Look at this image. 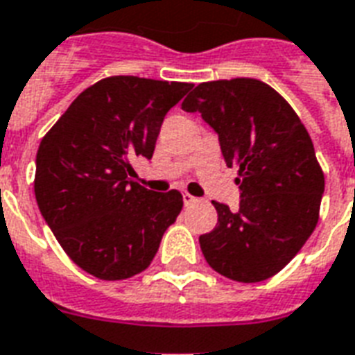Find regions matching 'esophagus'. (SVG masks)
I'll list each match as a JSON object with an SVG mask.
<instances>
[{
    "mask_svg": "<svg viewBox=\"0 0 355 355\" xmlns=\"http://www.w3.org/2000/svg\"><path fill=\"white\" fill-rule=\"evenodd\" d=\"M194 202H196V198H194L193 194L183 193V204H185V206H191V204H194Z\"/></svg>",
    "mask_w": 355,
    "mask_h": 355,
    "instance_id": "obj_1",
    "label": "esophagus"
}]
</instances>
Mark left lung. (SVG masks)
I'll return each mask as SVG.
<instances>
[{
	"label": "left lung",
	"instance_id": "8db88e82",
	"mask_svg": "<svg viewBox=\"0 0 355 355\" xmlns=\"http://www.w3.org/2000/svg\"><path fill=\"white\" fill-rule=\"evenodd\" d=\"M218 135L228 166L239 170V209L220 202L217 226L200 249L217 273L260 282L279 273L316 228L324 172L294 108L254 78L204 82L181 103Z\"/></svg>",
	"mask_w": 355,
	"mask_h": 355
}]
</instances>
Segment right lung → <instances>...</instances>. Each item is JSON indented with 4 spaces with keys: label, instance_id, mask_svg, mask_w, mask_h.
Masks as SVG:
<instances>
[{
    "label": "right lung",
    "instance_id": "right-lung-1",
    "mask_svg": "<svg viewBox=\"0 0 355 355\" xmlns=\"http://www.w3.org/2000/svg\"><path fill=\"white\" fill-rule=\"evenodd\" d=\"M185 82L110 76L74 98L37 151L35 198L69 258L89 275L121 281L148 268L183 207L180 191L137 181L135 157H153Z\"/></svg>",
    "mask_w": 355,
    "mask_h": 355
}]
</instances>
